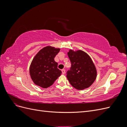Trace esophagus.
Returning <instances> with one entry per match:
<instances>
[{
  "label": "esophagus",
  "mask_w": 127,
  "mask_h": 127,
  "mask_svg": "<svg viewBox=\"0 0 127 127\" xmlns=\"http://www.w3.org/2000/svg\"><path fill=\"white\" fill-rule=\"evenodd\" d=\"M61 71H62V72H63V74H65V72H66V70H65V69H62V70H61Z\"/></svg>",
  "instance_id": "esophagus-1"
}]
</instances>
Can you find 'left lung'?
Masks as SVG:
<instances>
[{"label":"left lung","instance_id":"1","mask_svg":"<svg viewBox=\"0 0 127 127\" xmlns=\"http://www.w3.org/2000/svg\"><path fill=\"white\" fill-rule=\"evenodd\" d=\"M68 56L71 66L67 72V78L71 85L78 90L89 87L96 78L97 71L91 57L82 50H70Z\"/></svg>","mask_w":127,"mask_h":127}]
</instances>
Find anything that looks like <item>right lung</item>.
Returning <instances> with one entry per match:
<instances>
[{
    "label": "right lung",
    "mask_w": 127,
    "mask_h": 127,
    "mask_svg": "<svg viewBox=\"0 0 127 127\" xmlns=\"http://www.w3.org/2000/svg\"><path fill=\"white\" fill-rule=\"evenodd\" d=\"M59 48L47 46L42 49L33 58L30 67V74L35 85L46 88L51 86L61 75L55 57Z\"/></svg>",
    "instance_id": "add662e5"
}]
</instances>
